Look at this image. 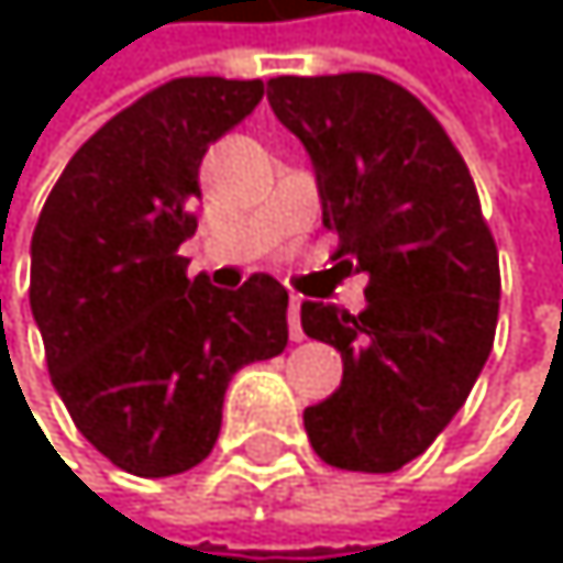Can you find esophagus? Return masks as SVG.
Masks as SVG:
<instances>
[{"label": "esophagus", "mask_w": 563, "mask_h": 563, "mask_svg": "<svg viewBox=\"0 0 563 563\" xmlns=\"http://www.w3.org/2000/svg\"><path fill=\"white\" fill-rule=\"evenodd\" d=\"M287 317H290V338H294V341H303V328H300V297H290Z\"/></svg>", "instance_id": "1"}]
</instances>
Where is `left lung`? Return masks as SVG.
Wrapping results in <instances>:
<instances>
[{
	"instance_id": "obj_1",
	"label": "left lung",
	"mask_w": 563,
	"mask_h": 563,
	"mask_svg": "<svg viewBox=\"0 0 563 563\" xmlns=\"http://www.w3.org/2000/svg\"><path fill=\"white\" fill-rule=\"evenodd\" d=\"M269 107L310 155L338 256L367 307H300L303 334L341 351V388L303 408L317 456L395 473L460 412L493 347L500 260L466 162L422 100L378 74L276 77Z\"/></svg>"
}]
</instances>
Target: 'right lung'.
Here are the masks:
<instances>
[{
	"instance_id": "add662e5",
	"label": "right lung",
	"mask_w": 563,
	"mask_h": 563,
	"mask_svg": "<svg viewBox=\"0 0 563 563\" xmlns=\"http://www.w3.org/2000/svg\"><path fill=\"white\" fill-rule=\"evenodd\" d=\"M263 100V80L181 77L107 121L63 168L30 246V307L80 435L162 479L199 466L243 364L287 347V290L188 279L209 144Z\"/></svg>"
}]
</instances>
